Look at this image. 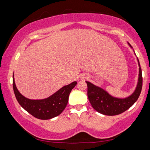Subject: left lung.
<instances>
[{"label": "left lung", "mask_w": 150, "mask_h": 150, "mask_svg": "<svg viewBox=\"0 0 150 150\" xmlns=\"http://www.w3.org/2000/svg\"><path fill=\"white\" fill-rule=\"evenodd\" d=\"M130 45V44H129ZM130 47H132L130 45ZM139 78L136 91L132 95L126 98H118L110 96L103 88L96 87L92 83H87V95L93 108L99 113L108 116L118 115L130 108L138 100L142 88V69L138 61Z\"/></svg>", "instance_id": "left-lung-1"}]
</instances>
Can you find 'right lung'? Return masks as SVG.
I'll use <instances>...</instances> for the list:
<instances>
[{"mask_svg":"<svg viewBox=\"0 0 150 150\" xmlns=\"http://www.w3.org/2000/svg\"><path fill=\"white\" fill-rule=\"evenodd\" d=\"M77 83L74 81L64 86L50 97L42 100H31L22 96L15 85L14 77L12 85L15 96L22 108L35 118L48 120L59 115L63 111L67 106L71 91Z\"/></svg>","mask_w":150,"mask_h":150,"instance_id":"right-lung-1","label":"right lung"}]
</instances>
